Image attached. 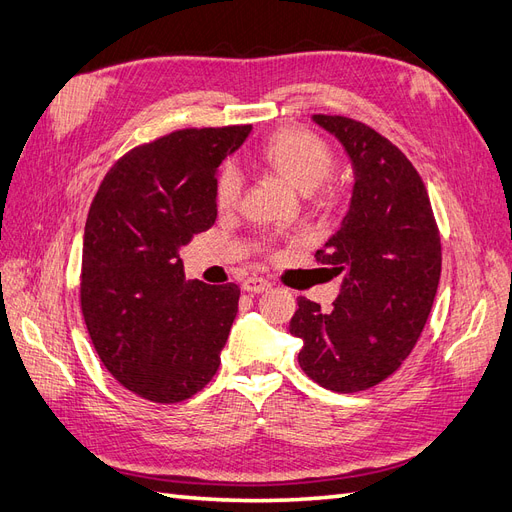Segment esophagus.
Returning a JSON list of instances; mask_svg holds the SVG:
<instances>
[{
    "label": "esophagus",
    "instance_id": "obj_1",
    "mask_svg": "<svg viewBox=\"0 0 512 512\" xmlns=\"http://www.w3.org/2000/svg\"><path fill=\"white\" fill-rule=\"evenodd\" d=\"M241 288L250 294H260V292L271 290V284L267 280H262V277H247Z\"/></svg>",
    "mask_w": 512,
    "mask_h": 512
}]
</instances>
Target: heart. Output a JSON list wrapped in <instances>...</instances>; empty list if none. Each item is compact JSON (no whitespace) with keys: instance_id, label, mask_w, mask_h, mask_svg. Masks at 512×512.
I'll list each match as a JSON object with an SVG mask.
<instances>
[{"instance_id":"obj_1","label":"heart","mask_w":512,"mask_h":512,"mask_svg":"<svg viewBox=\"0 0 512 512\" xmlns=\"http://www.w3.org/2000/svg\"><path fill=\"white\" fill-rule=\"evenodd\" d=\"M260 162L288 179L301 194L316 192L329 177L333 156L329 145L314 132L286 128L273 134L258 151ZM243 175L235 164H224L215 181V203L220 209H232L239 203Z\"/></svg>"}]
</instances>
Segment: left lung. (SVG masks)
Returning a JSON list of instances; mask_svg holds the SVG:
<instances>
[{"label":"left lung","mask_w":512,"mask_h":512,"mask_svg":"<svg viewBox=\"0 0 512 512\" xmlns=\"http://www.w3.org/2000/svg\"><path fill=\"white\" fill-rule=\"evenodd\" d=\"M352 166L342 224L316 252L342 275L331 312L299 297L290 333L303 339L299 365L320 386L359 393L399 369L436 299L442 247L425 185L393 143L361 121L314 115Z\"/></svg>","instance_id":"1"}]
</instances>
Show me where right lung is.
Instances as JSON below:
<instances>
[{"mask_svg": "<svg viewBox=\"0 0 512 512\" xmlns=\"http://www.w3.org/2000/svg\"><path fill=\"white\" fill-rule=\"evenodd\" d=\"M252 126L179 130L126 153L89 207L81 307L104 367L134 395L177 404L215 376L239 288L185 282L181 245L218 218L215 175Z\"/></svg>", "mask_w": 512, "mask_h": 512, "instance_id": "obj_1", "label": "right lung"}]
</instances>
